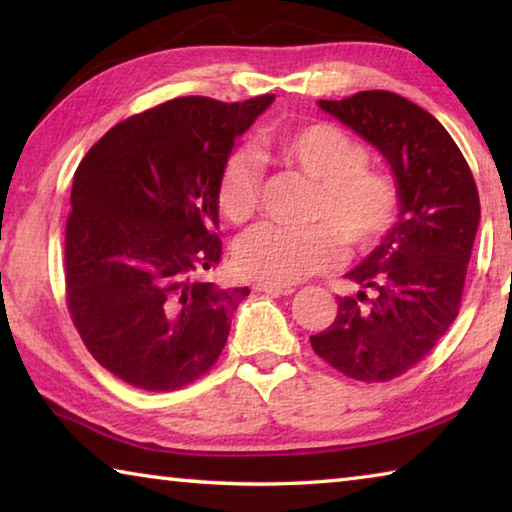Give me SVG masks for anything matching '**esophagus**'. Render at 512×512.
Returning a JSON list of instances; mask_svg holds the SVG:
<instances>
[{"label": "esophagus", "instance_id": "34e87169", "mask_svg": "<svg viewBox=\"0 0 512 512\" xmlns=\"http://www.w3.org/2000/svg\"><path fill=\"white\" fill-rule=\"evenodd\" d=\"M255 291H262V293H268V296H291L293 287H289V284H266V282H257Z\"/></svg>", "mask_w": 512, "mask_h": 512}]
</instances>
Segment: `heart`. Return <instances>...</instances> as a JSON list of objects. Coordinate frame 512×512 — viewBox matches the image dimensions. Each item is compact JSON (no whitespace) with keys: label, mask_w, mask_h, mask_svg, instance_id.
Returning <instances> with one entry per match:
<instances>
[{"label":"heart","mask_w":512,"mask_h":512,"mask_svg":"<svg viewBox=\"0 0 512 512\" xmlns=\"http://www.w3.org/2000/svg\"><path fill=\"white\" fill-rule=\"evenodd\" d=\"M268 158L314 183L307 228L264 223L241 237L235 264L266 284H293L325 271L341 241L354 253L375 248L400 221L404 196L391 171L368 164V149L334 121L275 128L262 137ZM259 169L244 151L230 153L216 178V205L225 219L244 223L259 201Z\"/></svg>","instance_id":"b5f03b06"}]
</instances>
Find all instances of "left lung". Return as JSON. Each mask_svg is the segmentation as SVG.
<instances>
[{"mask_svg":"<svg viewBox=\"0 0 512 512\" xmlns=\"http://www.w3.org/2000/svg\"><path fill=\"white\" fill-rule=\"evenodd\" d=\"M320 108L384 153L404 196L395 228L345 275L357 296L339 298L334 323L309 336L345 377L379 384L418 366L458 316L479 189L445 126L400 94L366 90Z\"/></svg>","mask_w":512,"mask_h":512,"instance_id":"1","label":"left lung"}]
</instances>
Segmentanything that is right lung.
Returning <instances> with one entry per match:
<instances>
[{
	"label": "right lung",
	"instance_id": "1",
	"mask_svg": "<svg viewBox=\"0 0 512 512\" xmlns=\"http://www.w3.org/2000/svg\"><path fill=\"white\" fill-rule=\"evenodd\" d=\"M273 99H171L112 126L76 169L67 309L88 352L126 384L178 391L221 357L250 291L203 277L223 255L216 178Z\"/></svg>",
	"mask_w": 512,
	"mask_h": 512
}]
</instances>
